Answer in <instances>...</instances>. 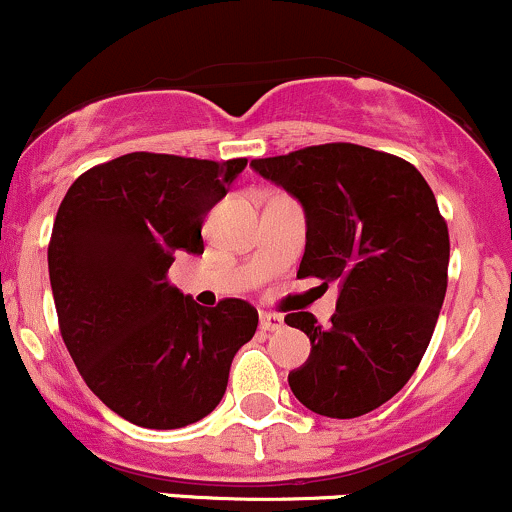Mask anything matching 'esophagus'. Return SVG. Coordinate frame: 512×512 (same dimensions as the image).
I'll list each match as a JSON object with an SVG mask.
<instances>
[{
    "instance_id": "34e87169",
    "label": "esophagus",
    "mask_w": 512,
    "mask_h": 512,
    "mask_svg": "<svg viewBox=\"0 0 512 512\" xmlns=\"http://www.w3.org/2000/svg\"><path fill=\"white\" fill-rule=\"evenodd\" d=\"M261 329L263 331H280V329H283V317H278V314L263 312L261 314Z\"/></svg>"
}]
</instances>
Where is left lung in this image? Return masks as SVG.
<instances>
[{
    "mask_svg": "<svg viewBox=\"0 0 512 512\" xmlns=\"http://www.w3.org/2000/svg\"><path fill=\"white\" fill-rule=\"evenodd\" d=\"M251 169L302 205L297 278L341 287L329 329L309 312L285 317L312 343L287 375L292 394L319 416L375 411L411 380L445 300L450 237L433 191L416 166L350 142L254 159Z\"/></svg>",
    "mask_w": 512,
    "mask_h": 512,
    "instance_id": "obj_1",
    "label": "left lung"
}]
</instances>
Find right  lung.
<instances>
[{"mask_svg": "<svg viewBox=\"0 0 512 512\" xmlns=\"http://www.w3.org/2000/svg\"><path fill=\"white\" fill-rule=\"evenodd\" d=\"M244 169L132 152L79 176L57 210L48 271L62 341L91 392L135 426L208 416L254 338L249 302L205 309L166 280L179 251L203 254L205 215Z\"/></svg>", "mask_w": 512, "mask_h": 512, "instance_id": "obj_1", "label": "right lung"}]
</instances>
